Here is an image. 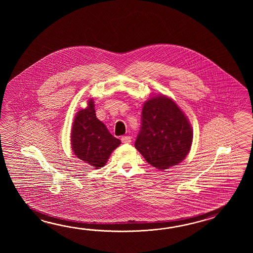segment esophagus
<instances>
[{
  "label": "esophagus",
  "instance_id": "1",
  "mask_svg": "<svg viewBox=\"0 0 253 253\" xmlns=\"http://www.w3.org/2000/svg\"><path fill=\"white\" fill-rule=\"evenodd\" d=\"M121 140H122V142H123L124 144H129V143L131 142V137L128 136V135H125V136L121 137Z\"/></svg>",
  "mask_w": 253,
  "mask_h": 253
}]
</instances>
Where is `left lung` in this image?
<instances>
[{"label":"left lung","mask_w":253,"mask_h":253,"mask_svg":"<svg viewBox=\"0 0 253 253\" xmlns=\"http://www.w3.org/2000/svg\"><path fill=\"white\" fill-rule=\"evenodd\" d=\"M193 129L171 98L157 96L145 101L134 147L152 167L166 170L188 155Z\"/></svg>","instance_id":"1"}]
</instances>
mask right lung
Here are the masks:
<instances>
[{
	"mask_svg": "<svg viewBox=\"0 0 253 253\" xmlns=\"http://www.w3.org/2000/svg\"><path fill=\"white\" fill-rule=\"evenodd\" d=\"M120 140L108 132L96 117L93 99L87 107L76 115L71 130V147L78 158L95 169L107 164L109 156L119 145Z\"/></svg>",
	"mask_w": 253,
	"mask_h": 253,
	"instance_id": "add662e5",
	"label": "right lung"
}]
</instances>
